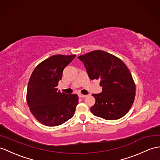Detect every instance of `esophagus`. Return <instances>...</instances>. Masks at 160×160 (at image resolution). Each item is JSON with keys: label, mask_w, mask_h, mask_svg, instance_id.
Here are the masks:
<instances>
[{"label": "esophagus", "mask_w": 160, "mask_h": 160, "mask_svg": "<svg viewBox=\"0 0 160 160\" xmlns=\"http://www.w3.org/2000/svg\"><path fill=\"white\" fill-rule=\"evenodd\" d=\"M86 96L85 95H83V94H81V93H79V98H85V97Z\"/></svg>", "instance_id": "34e87169"}]
</instances>
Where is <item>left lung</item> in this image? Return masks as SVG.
<instances>
[{
  "label": "left lung",
  "mask_w": 160,
  "mask_h": 160,
  "mask_svg": "<svg viewBox=\"0 0 160 160\" xmlns=\"http://www.w3.org/2000/svg\"><path fill=\"white\" fill-rule=\"evenodd\" d=\"M83 62L89 79H100L102 91L93 93L96 102L90 108L95 116L107 120L118 119L129 111L134 102L136 86L125 63L102 50L78 57Z\"/></svg>",
  "instance_id": "8db88e82"
}]
</instances>
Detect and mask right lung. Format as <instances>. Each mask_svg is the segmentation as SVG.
<instances>
[{
	"label": "right lung",
	"mask_w": 160,
	"mask_h": 160,
	"mask_svg": "<svg viewBox=\"0 0 160 160\" xmlns=\"http://www.w3.org/2000/svg\"><path fill=\"white\" fill-rule=\"evenodd\" d=\"M75 55H54L37 65L27 89V103L32 114L47 126H57L72 118L78 104L77 94H66L56 87L64 68Z\"/></svg>",
	"instance_id": "add662e5"
}]
</instances>
